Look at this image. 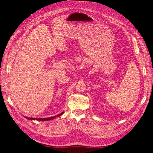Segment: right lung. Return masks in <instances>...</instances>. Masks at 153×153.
Segmentation results:
<instances>
[{
  "label": "right lung",
  "mask_w": 153,
  "mask_h": 153,
  "mask_svg": "<svg viewBox=\"0 0 153 153\" xmlns=\"http://www.w3.org/2000/svg\"><path fill=\"white\" fill-rule=\"evenodd\" d=\"M64 112H62L60 114H59V115H55V116H53V117H48V118H30V117H25V118H26L28 120H38V121H48V120H53L54 118H55L56 117H59L60 115H62Z\"/></svg>",
  "instance_id": "1"
}]
</instances>
